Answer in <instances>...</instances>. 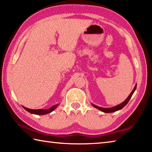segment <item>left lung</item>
I'll return each instance as SVG.
<instances>
[{"label":"left lung","instance_id":"obj_1","mask_svg":"<svg viewBox=\"0 0 152 152\" xmlns=\"http://www.w3.org/2000/svg\"><path fill=\"white\" fill-rule=\"evenodd\" d=\"M136 87H137V84H135V86L134 87V88H133V90L132 91V92H131V94H129V96L127 99H126L125 101L124 102H123L122 103H121L119 104H118L117 106H115V107H113L112 108H102V107H98V106H96V105H94L93 104H92V106H93L94 107L96 108L97 109H99L100 110H101V111L104 112V113H113V112H115L117 111V110H121V109H123V107H124L126 104H127L128 103V102L129 101V100L131 99V97L132 96V95L133 94V92H135V89H136Z\"/></svg>","mask_w":152,"mask_h":152}]
</instances>
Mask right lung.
I'll return each instance as SVG.
<instances>
[{
  "mask_svg": "<svg viewBox=\"0 0 152 152\" xmlns=\"http://www.w3.org/2000/svg\"><path fill=\"white\" fill-rule=\"evenodd\" d=\"M58 107V104H56L54 106L51 107L48 109H30L25 107H23L25 110H27L28 112H29L30 113H32V114L42 115H45V114H48V113L52 112L53 110H55Z\"/></svg>",
  "mask_w": 152,
  "mask_h": 152,
  "instance_id": "1",
  "label": "right lung"
}]
</instances>
